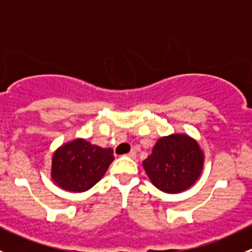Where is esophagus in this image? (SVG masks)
I'll return each instance as SVG.
<instances>
[{
    "mask_svg": "<svg viewBox=\"0 0 252 252\" xmlns=\"http://www.w3.org/2000/svg\"><path fill=\"white\" fill-rule=\"evenodd\" d=\"M128 156L130 157V158H135V157H136V152L135 151H130L128 154Z\"/></svg>",
    "mask_w": 252,
    "mask_h": 252,
    "instance_id": "34e87169",
    "label": "esophagus"
}]
</instances>
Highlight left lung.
I'll return each instance as SVG.
<instances>
[{
  "mask_svg": "<svg viewBox=\"0 0 252 252\" xmlns=\"http://www.w3.org/2000/svg\"><path fill=\"white\" fill-rule=\"evenodd\" d=\"M204 159V152L196 140L187 134H172L157 140L142 166L157 189L178 194L199 179Z\"/></svg>",
  "mask_w": 252,
  "mask_h": 252,
  "instance_id": "left-lung-1",
  "label": "left lung"
}]
</instances>
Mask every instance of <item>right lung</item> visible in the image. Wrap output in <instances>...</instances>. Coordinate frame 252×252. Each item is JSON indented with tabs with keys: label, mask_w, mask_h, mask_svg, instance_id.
Instances as JSON below:
<instances>
[{
	"label": "right lung",
	"mask_w": 252,
	"mask_h": 252,
	"mask_svg": "<svg viewBox=\"0 0 252 252\" xmlns=\"http://www.w3.org/2000/svg\"><path fill=\"white\" fill-rule=\"evenodd\" d=\"M113 159L112 149H102L84 139H75L55 151L51 178L63 190L86 191L102 179Z\"/></svg>",
	"instance_id": "add662e5"
}]
</instances>
